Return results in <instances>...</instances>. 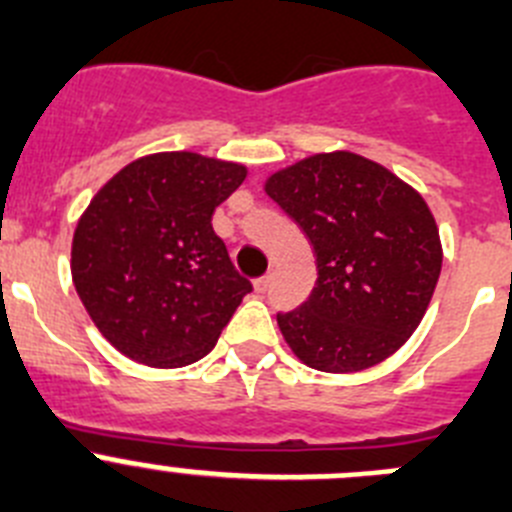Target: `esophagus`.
Returning <instances> with one entry per match:
<instances>
[{"mask_svg": "<svg viewBox=\"0 0 512 512\" xmlns=\"http://www.w3.org/2000/svg\"><path fill=\"white\" fill-rule=\"evenodd\" d=\"M270 283H272V275L267 272V275H262V278L255 280V290H257V293H265V290L270 288Z\"/></svg>", "mask_w": 512, "mask_h": 512, "instance_id": "obj_1", "label": "esophagus"}]
</instances>
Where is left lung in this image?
<instances>
[{"label":"left lung","instance_id":"left-lung-1","mask_svg":"<svg viewBox=\"0 0 512 512\" xmlns=\"http://www.w3.org/2000/svg\"><path fill=\"white\" fill-rule=\"evenodd\" d=\"M315 252L313 293L278 313L305 366L353 374L381 364L417 331L429 308L442 245L417 189L351 151L315 154L265 181Z\"/></svg>","mask_w":512,"mask_h":512}]
</instances>
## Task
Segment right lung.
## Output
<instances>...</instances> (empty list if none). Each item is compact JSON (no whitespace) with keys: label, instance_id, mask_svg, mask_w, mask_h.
Wrapping results in <instances>:
<instances>
[{"label":"right lung","instance_id":"add662e5","mask_svg":"<svg viewBox=\"0 0 512 512\" xmlns=\"http://www.w3.org/2000/svg\"><path fill=\"white\" fill-rule=\"evenodd\" d=\"M247 169L191 151L131 161L90 199L73 234V283L111 346L179 369L207 356L252 283L212 214Z\"/></svg>","mask_w":512,"mask_h":512}]
</instances>
